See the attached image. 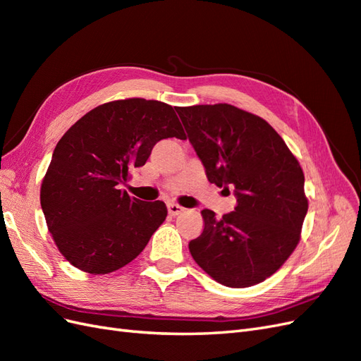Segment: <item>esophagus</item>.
<instances>
[{
  "label": "esophagus",
  "mask_w": 361,
  "mask_h": 361,
  "mask_svg": "<svg viewBox=\"0 0 361 361\" xmlns=\"http://www.w3.org/2000/svg\"><path fill=\"white\" fill-rule=\"evenodd\" d=\"M167 209H169V214L171 215V216H176V215H179V214H182L185 209L182 206H179V204H176V203H169L167 204Z\"/></svg>",
  "instance_id": "esophagus-1"
}]
</instances>
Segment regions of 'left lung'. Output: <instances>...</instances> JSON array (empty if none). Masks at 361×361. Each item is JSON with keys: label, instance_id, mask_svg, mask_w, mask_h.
Instances as JSON below:
<instances>
[{"label": "left lung", "instance_id": "8db88e82", "mask_svg": "<svg viewBox=\"0 0 361 361\" xmlns=\"http://www.w3.org/2000/svg\"><path fill=\"white\" fill-rule=\"evenodd\" d=\"M207 180L235 188V211L203 209L204 228L190 253L228 288L264 281L300 241L307 199L304 174L283 138L264 118L228 104L176 106Z\"/></svg>", "mask_w": 361, "mask_h": 361}]
</instances>
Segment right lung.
I'll return each instance as SVG.
<instances>
[{
    "label": "right lung",
    "mask_w": 361,
    "mask_h": 361,
    "mask_svg": "<svg viewBox=\"0 0 361 361\" xmlns=\"http://www.w3.org/2000/svg\"><path fill=\"white\" fill-rule=\"evenodd\" d=\"M185 134L173 106L114 101L81 117L54 149L40 204L60 253L90 274L134 260L167 216L164 202H143L120 188L164 138Z\"/></svg>",
    "instance_id": "right-lung-1"
}]
</instances>
